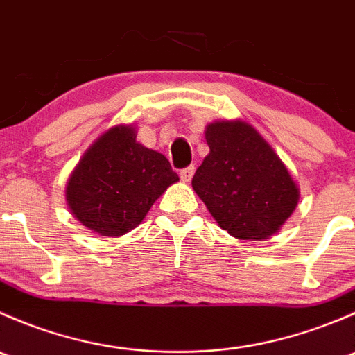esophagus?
<instances>
[{"instance_id": "34e87169", "label": "esophagus", "mask_w": 355, "mask_h": 355, "mask_svg": "<svg viewBox=\"0 0 355 355\" xmlns=\"http://www.w3.org/2000/svg\"><path fill=\"white\" fill-rule=\"evenodd\" d=\"M194 175V166H187V168H182L180 170V178L182 182H189Z\"/></svg>"}]
</instances>
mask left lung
I'll use <instances>...</instances> for the list:
<instances>
[{"mask_svg":"<svg viewBox=\"0 0 355 355\" xmlns=\"http://www.w3.org/2000/svg\"><path fill=\"white\" fill-rule=\"evenodd\" d=\"M209 155L192 187L223 230L237 239H268L295 209L299 191L280 157L245 121L207 125Z\"/></svg>","mask_w":355,"mask_h":355,"instance_id":"left-lung-1","label":"left lung"}]
</instances>
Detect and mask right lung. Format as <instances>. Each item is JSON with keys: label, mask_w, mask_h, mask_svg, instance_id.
Wrapping results in <instances>:
<instances>
[{"label": "right lung", "mask_w": 355, "mask_h": 355, "mask_svg": "<svg viewBox=\"0 0 355 355\" xmlns=\"http://www.w3.org/2000/svg\"><path fill=\"white\" fill-rule=\"evenodd\" d=\"M178 180L170 161L114 127L91 146L71 173L67 200L89 230L118 237L137 227L155 200Z\"/></svg>", "instance_id": "1"}]
</instances>
